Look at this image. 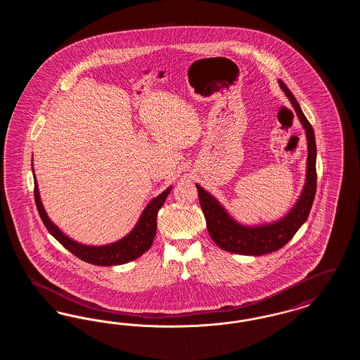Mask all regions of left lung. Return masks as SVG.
<instances>
[{
    "mask_svg": "<svg viewBox=\"0 0 360 360\" xmlns=\"http://www.w3.org/2000/svg\"><path fill=\"white\" fill-rule=\"evenodd\" d=\"M279 86L289 98L302 128L305 129L307 143H308V159H307V176L305 184L298 195L297 201L290 210L279 220L273 223L257 224L247 225L238 221L225 207L219 202L216 197L207 193L205 188L195 185L198 188V197L201 209L205 214L207 232L212 240L228 252L239 254V255H251L260 257L264 254H270L282 248L295 232L307 221L310 209L313 205V200L316 195V139L314 132L307 120L302 109L294 96L291 94L288 86L279 81Z\"/></svg>",
    "mask_w": 360,
    "mask_h": 360,
    "instance_id": "obj_1",
    "label": "left lung"
}]
</instances>
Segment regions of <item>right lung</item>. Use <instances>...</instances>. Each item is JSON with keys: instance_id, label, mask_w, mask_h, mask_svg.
<instances>
[{"instance_id": "add662e5", "label": "right lung", "mask_w": 360, "mask_h": 360, "mask_svg": "<svg viewBox=\"0 0 360 360\" xmlns=\"http://www.w3.org/2000/svg\"><path fill=\"white\" fill-rule=\"evenodd\" d=\"M32 172H34V201H36L41 221L46 225V228L49 229L52 236L65 248H68L71 254L82 259L86 263H90L94 266H119V264L132 262L137 257H141L146 251H148L150 247L153 245L155 233H156L158 210L165 204L172 188V186H169L148 202V205L146 206L144 210L141 212L136 225L124 238L103 245H87V244L78 243L77 240L71 239L63 231H60V228L56 224L52 223L40 198V191L34 176V162H32Z\"/></svg>"}]
</instances>
